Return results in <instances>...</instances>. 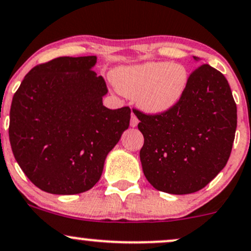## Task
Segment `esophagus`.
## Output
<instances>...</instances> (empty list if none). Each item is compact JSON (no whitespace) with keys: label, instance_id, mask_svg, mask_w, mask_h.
<instances>
[{"label":"esophagus","instance_id":"1","mask_svg":"<svg viewBox=\"0 0 251 251\" xmlns=\"http://www.w3.org/2000/svg\"><path fill=\"white\" fill-rule=\"evenodd\" d=\"M138 123H139V120H138L137 116H135L134 113H132V116H131V122H129V124H131L132 127H135V126L138 125Z\"/></svg>","mask_w":251,"mask_h":251}]
</instances>
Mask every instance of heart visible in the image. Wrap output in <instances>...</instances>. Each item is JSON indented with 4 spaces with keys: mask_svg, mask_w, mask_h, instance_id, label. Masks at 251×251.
Here are the masks:
<instances>
[{
    "mask_svg": "<svg viewBox=\"0 0 251 251\" xmlns=\"http://www.w3.org/2000/svg\"><path fill=\"white\" fill-rule=\"evenodd\" d=\"M117 90L134 98L141 111L164 114L179 104L189 83V72L180 63L146 62L125 65L113 72Z\"/></svg>",
    "mask_w": 251,
    "mask_h": 251,
    "instance_id": "b5f03b06",
    "label": "heart"
}]
</instances>
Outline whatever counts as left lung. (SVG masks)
<instances>
[{
    "mask_svg": "<svg viewBox=\"0 0 251 251\" xmlns=\"http://www.w3.org/2000/svg\"><path fill=\"white\" fill-rule=\"evenodd\" d=\"M134 113L144 135L143 172L155 189L191 194L225 168L235 139L237 110L228 80L216 69L202 64L193 71L182 99L167 113Z\"/></svg>",
    "mask_w": 251,
    "mask_h": 251,
    "instance_id": "8db88e82",
    "label": "left lung"
}]
</instances>
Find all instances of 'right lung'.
<instances>
[{"instance_id": "1", "label": "right lung", "mask_w": 251, "mask_h": 251, "mask_svg": "<svg viewBox=\"0 0 251 251\" xmlns=\"http://www.w3.org/2000/svg\"><path fill=\"white\" fill-rule=\"evenodd\" d=\"M96 56L58 57L35 66L14 95L9 139L36 187L72 195L91 189L105 159L128 128L129 107L102 105L107 87Z\"/></svg>"}]
</instances>
